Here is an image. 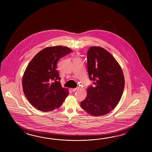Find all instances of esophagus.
I'll list each match as a JSON object with an SVG mask.
<instances>
[{"instance_id":"esophagus-1","label":"esophagus","mask_w":152,"mask_h":152,"mask_svg":"<svg viewBox=\"0 0 152 152\" xmlns=\"http://www.w3.org/2000/svg\"><path fill=\"white\" fill-rule=\"evenodd\" d=\"M78 88H77H77H72V91L73 92H75V91H76L77 90H78Z\"/></svg>"}]
</instances>
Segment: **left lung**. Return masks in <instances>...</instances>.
<instances>
[{
  "label": "left lung",
  "mask_w": 152,
  "mask_h": 152,
  "mask_svg": "<svg viewBox=\"0 0 152 152\" xmlns=\"http://www.w3.org/2000/svg\"><path fill=\"white\" fill-rule=\"evenodd\" d=\"M87 71L94 86H89L81 108L93 116H102L113 110L120 102L124 88V77L113 56L100 47L87 50Z\"/></svg>",
  "instance_id": "left-lung-1"
}]
</instances>
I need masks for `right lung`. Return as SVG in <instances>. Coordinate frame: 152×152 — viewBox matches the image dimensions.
Segmentation results:
<instances>
[{"mask_svg":"<svg viewBox=\"0 0 152 152\" xmlns=\"http://www.w3.org/2000/svg\"><path fill=\"white\" fill-rule=\"evenodd\" d=\"M71 52L61 45L49 47L39 52L30 62L22 79L23 92L38 110L48 111L61 107L69 94L62 88L57 70L58 60Z\"/></svg>","mask_w":152,"mask_h":152,"instance_id":"right-lung-1","label":"right lung"}]
</instances>
